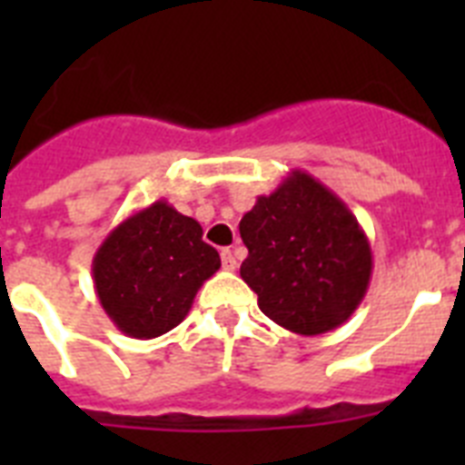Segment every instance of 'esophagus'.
<instances>
[{
    "label": "esophagus",
    "instance_id": "esophagus-1",
    "mask_svg": "<svg viewBox=\"0 0 465 465\" xmlns=\"http://www.w3.org/2000/svg\"><path fill=\"white\" fill-rule=\"evenodd\" d=\"M221 262H223V270H228V272H232V270L237 268V261L230 249H223V252H221Z\"/></svg>",
    "mask_w": 465,
    "mask_h": 465
}]
</instances>
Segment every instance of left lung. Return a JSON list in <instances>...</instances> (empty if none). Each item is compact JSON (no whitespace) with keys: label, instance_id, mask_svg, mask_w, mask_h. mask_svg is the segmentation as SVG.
<instances>
[{"label":"left lung","instance_id":"1","mask_svg":"<svg viewBox=\"0 0 465 465\" xmlns=\"http://www.w3.org/2000/svg\"><path fill=\"white\" fill-rule=\"evenodd\" d=\"M249 256L240 274L274 323L322 335L354 314L372 277V249L356 216L331 188L293 170L258 195L240 221Z\"/></svg>","mask_w":465,"mask_h":465}]
</instances>
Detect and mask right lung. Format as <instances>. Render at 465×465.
<instances>
[{"label":"right lung","instance_id":"1","mask_svg":"<svg viewBox=\"0 0 465 465\" xmlns=\"http://www.w3.org/2000/svg\"><path fill=\"white\" fill-rule=\"evenodd\" d=\"M219 268L203 225L158 200L121 221L94 252V293L118 331L151 340L186 319L200 286Z\"/></svg>","mask_w":465,"mask_h":465}]
</instances>
